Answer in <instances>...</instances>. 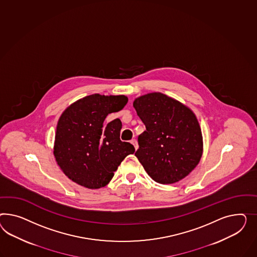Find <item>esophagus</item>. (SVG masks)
<instances>
[{
  "label": "esophagus",
  "mask_w": 257,
  "mask_h": 257,
  "mask_svg": "<svg viewBox=\"0 0 257 257\" xmlns=\"http://www.w3.org/2000/svg\"><path fill=\"white\" fill-rule=\"evenodd\" d=\"M131 143L134 145L136 150H138V149H139V144H138V141H137L136 139H132V140H131Z\"/></svg>",
  "instance_id": "34e87169"
}]
</instances>
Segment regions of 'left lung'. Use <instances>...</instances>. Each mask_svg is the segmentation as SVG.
Masks as SVG:
<instances>
[{"instance_id": "obj_1", "label": "left lung", "mask_w": 257, "mask_h": 257, "mask_svg": "<svg viewBox=\"0 0 257 257\" xmlns=\"http://www.w3.org/2000/svg\"><path fill=\"white\" fill-rule=\"evenodd\" d=\"M133 105L146 126L135 154L147 173L162 184L184 179L203 153L201 129L194 112L159 92L137 98Z\"/></svg>"}]
</instances>
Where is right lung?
<instances>
[{
	"mask_svg": "<svg viewBox=\"0 0 257 257\" xmlns=\"http://www.w3.org/2000/svg\"><path fill=\"white\" fill-rule=\"evenodd\" d=\"M127 102L124 95L92 94L64 110L57 124L54 156L70 180L89 189L104 187L125 157L135 153L131 143L119 139V118L104 122Z\"/></svg>",
	"mask_w": 257,
	"mask_h": 257,
	"instance_id": "add662e5",
	"label": "right lung"
}]
</instances>
